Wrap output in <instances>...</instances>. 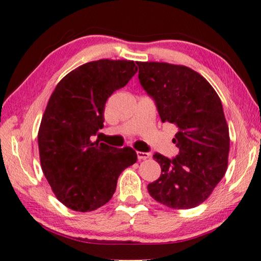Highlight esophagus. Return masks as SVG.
<instances>
[{
    "label": "esophagus",
    "instance_id": "obj_1",
    "mask_svg": "<svg viewBox=\"0 0 261 261\" xmlns=\"http://www.w3.org/2000/svg\"><path fill=\"white\" fill-rule=\"evenodd\" d=\"M137 156H138V160L139 161H143V160H147L149 158V154L148 153H144V151H137Z\"/></svg>",
    "mask_w": 261,
    "mask_h": 261
}]
</instances>
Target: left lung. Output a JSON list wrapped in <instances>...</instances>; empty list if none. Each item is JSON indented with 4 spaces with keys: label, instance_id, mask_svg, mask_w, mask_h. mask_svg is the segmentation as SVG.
I'll return each instance as SVG.
<instances>
[{
    "label": "left lung",
    "instance_id": "left-lung-1",
    "mask_svg": "<svg viewBox=\"0 0 261 261\" xmlns=\"http://www.w3.org/2000/svg\"><path fill=\"white\" fill-rule=\"evenodd\" d=\"M139 81L156 102L162 122L174 123L179 148L170 160L154 159L161 176L147 186L149 195L171 209H192L211 195L228 167L229 130L221 100L192 68L158 61H137Z\"/></svg>",
    "mask_w": 261,
    "mask_h": 261
}]
</instances>
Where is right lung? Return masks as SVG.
I'll return each instance as SVG.
<instances>
[{
	"mask_svg": "<svg viewBox=\"0 0 261 261\" xmlns=\"http://www.w3.org/2000/svg\"><path fill=\"white\" fill-rule=\"evenodd\" d=\"M137 70L134 60L90 61L61 79L51 94L37 134L41 168L68 209L90 212L105 205L121 172L137 162L131 147L92 141L103 126L107 99Z\"/></svg>",
	"mask_w": 261,
	"mask_h": 261,
	"instance_id": "1",
	"label": "right lung"
}]
</instances>
